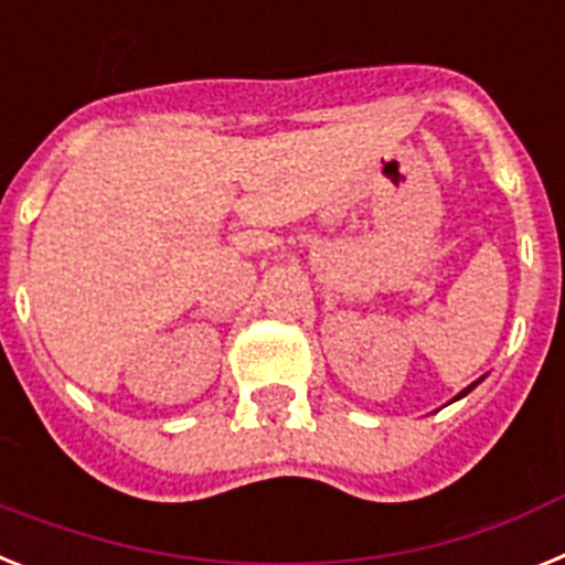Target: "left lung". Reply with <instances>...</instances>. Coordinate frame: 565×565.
<instances>
[{"label": "left lung", "mask_w": 565, "mask_h": 565, "mask_svg": "<svg viewBox=\"0 0 565 565\" xmlns=\"http://www.w3.org/2000/svg\"><path fill=\"white\" fill-rule=\"evenodd\" d=\"M480 381H483V377H480ZM480 381H475V384H469V386H466V390H463V392H458V395H455V401H460V398H463V395H469V392H472V390H475V386H478V384H480Z\"/></svg>", "instance_id": "1"}]
</instances>
